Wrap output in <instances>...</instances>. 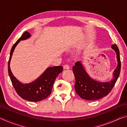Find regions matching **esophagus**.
<instances>
[{
  "mask_svg": "<svg viewBox=\"0 0 127 127\" xmlns=\"http://www.w3.org/2000/svg\"><path fill=\"white\" fill-rule=\"evenodd\" d=\"M69 66L68 64H65V65H64V69H69Z\"/></svg>",
  "mask_w": 127,
  "mask_h": 127,
  "instance_id": "esophagus-1",
  "label": "esophagus"
}]
</instances>
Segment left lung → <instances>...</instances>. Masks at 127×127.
Masks as SVG:
<instances>
[{
    "instance_id": "1",
    "label": "left lung",
    "mask_w": 127,
    "mask_h": 127,
    "mask_svg": "<svg viewBox=\"0 0 127 127\" xmlns=\"http://www.w3.org/2000/svg\"><path fill=\"white\" fill-rule=\"evenodd\" d=\"M111 48L117 53L118 66L114 71V78L110 82H99L92 79L83 67L80 62H77L73 66V71L76 79L74 88L76 93L83 99L96 100L107 96L114 86L119 76L121 68L119 50L116 44Z\"/></svg>"
}]
</instances>
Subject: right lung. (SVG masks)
I'll return each instance as SVG.
<instances>
[{
	"instance_id": "obj_1",
	"label": "right lung",
	"mask_w": 127,
	"mask_h": 127,
	"mask_svg": "<svg viewBox=\"0 0 127 127\" xmlns=\"http://www.w3.org/2000/svg\"><path fill=\"white\" fill-rule=\"evenodd\" d=\"M30 33L26 31L17 41L10 50L8 61V74L15 90L21 97L30 101L37 102L45 99L50 95L56 78L63 70V66H55L48 68L39 78L29 84H22L16 79L10 69V62L15 48L21 40L27 39L30 37Z\"/></svg>"
}]
</instances>
